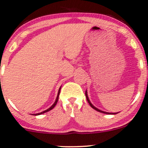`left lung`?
Segmentation results:
<instances>
[{"label": "left lung", "instance_id": "8db88e82", "mask_svg": "<svg viewBox=\"0 0 148 148\" xmlns=\"http://www.w3.org/2000/svg\"><path fill=\"white\" fill-rule=\"evenodd\" d=\"M85 94H86V99H87V101H88V103H89V105L91 106V108H94V109L96 110V111H99V112H101V113H106V114H111V113H108V112H104V111H101V110L98 109L97 108H96V107L94 106H93L92 104H91V103L90 102L89 99H88V96H87V91H86V92H85ZM116 113H112V114H116Z\"/></svg>", "mask_w": 148, "mask_h": 148}]
</instances>
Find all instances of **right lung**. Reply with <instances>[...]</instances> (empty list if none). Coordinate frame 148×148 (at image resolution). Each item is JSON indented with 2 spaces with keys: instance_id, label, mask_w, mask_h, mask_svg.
Masks as SVG:
<instances>
[{
  "instance_id": "right-lung-1",
  "label": "right lung",
  "mask_w": 148,
  "mask_h": 148,
  "mask_svg": "<svg viewBox=\"0 0 148 148\" xmlns=\"http://www.w3.org/2000/svg\"><path fill=\"white\" fill-rule=\"evenodd\" d=\"M60 89H61V88H60V89H59V91H58V94H57V99H56V101H55V102L54 103V104H53V105H52V106L50 107V108H48L47 110H46V111H44L41 112V113H36V114H35V116H38V115L42 114V113H46V112H47V111H50V110H52V108H53L55 106H56V104H57V101H58V99H59V95H60Z\"/></svg>"
}]
</instances>
